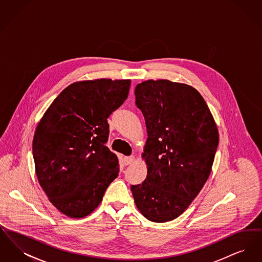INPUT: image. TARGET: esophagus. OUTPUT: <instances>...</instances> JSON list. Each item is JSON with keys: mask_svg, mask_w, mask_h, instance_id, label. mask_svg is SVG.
<instances>
[{"mask_svg": "<svg viewBox=\"0 0 262 262\" xmlns=\"http://www.w3.org/2000/svg\"><path fill=\"white\" fill-rule=\"evenodd\" d=\"M123 161L125 165H130L135 161V157L134 156H125V158L123 159Z\"/></svg>", "mask_w": 262, "mask_h": 262, "instance_id": "obj_1", "label": "esophagus"}]
</instances>
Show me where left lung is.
Instances as JSON below:
<instances>
[{"instance_id":"1","label":"left lung","mask_w":262,"mask_h":262,"mask_svg":"<svg viewBox=\"0 0 262 262\" xmlns=\"http://www.w3.org/2000/svg\"><path fill=\"white\" fill-rule=\"evenodd\" d=\"M135 95L148 136L142 154L147 176L130 190L146 219L172 221L210 174L219 143L217 125L200 92L187 84L150 79L137 84Z\"/></svg>"}]
</instances>
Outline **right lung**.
<instances>
[{"label": "right lung", "instance_id": "right-lung-1", "mask_svg": "<svg viewBox=\"0 0 262 262\" xmlns=\"http://www.w3.org/2000/svg\"><path fill=\"white\" fill-rule=\"evenodd\" d=\"M129 79L75 82L53 101L32 143L38 182L51 203L82 218L102 201L119 174V160L105 145L107 119L127 98Z\"/></svg>", "mask_w": 262, "mask_h": 262}]
</instances>
